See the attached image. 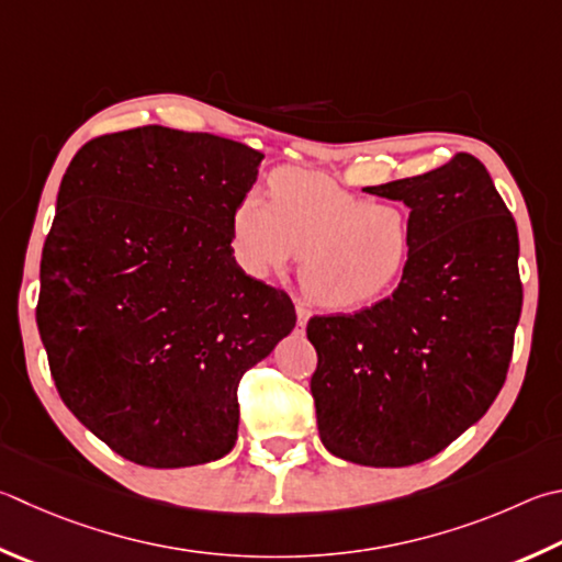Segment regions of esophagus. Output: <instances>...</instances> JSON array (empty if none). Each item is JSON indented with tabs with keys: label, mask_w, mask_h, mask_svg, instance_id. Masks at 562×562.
Returning a JSON list of instances; mask_svg holds the SVG:
<instances>
[{
	"label": "esophagus",
	"mask_w": 562,
	"mask_h": 562,
	"mask_svg": "<svg viewBox=\"0 0 562 562\" xmlns=\"http://www.w3.org/2000/svg\"><path fill=\"white\" fill-rule=\"evenodd\" d=\"M310 316H312V312L304 307V304H297V326H300V329H304V326H307Z\"/></svg>",
	"instance_id": "esophagus-1"
}]
</instances>
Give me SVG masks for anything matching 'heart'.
Listing matches in <instances>:
<instances>
[{
	"label": "heart",
	"mask_w": 562,
	"mask_h": 562,
	"mask_svg": "<svg viewBox=\"0 0 562 562\" xmlns=\"http://www.w3.org/2000/svg\"><path fill=\"white\" fill-rule=\"evenodd\" d=\"M231 238L255 278L302 255L304 294L326 310H356L401 282L415 252V223L397 203H373L312 171L278 169L270 201L258 191L243 193Z\"/></svg>",
	"instance_id": "b5f03b06"
}]
</instances>
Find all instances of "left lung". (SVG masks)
<instances>
[{
	"instance_id": "obj_1",
	"label": "left lung",
	"mask_w": 562,
	"mask_h": 562,
	"mask_svg": "<svg viewBox=\"0 0 562 562\" xmlns=\"http://www.w3.org/2000/svg\"><path fill=\"white\" fill-rule=\"evenodd\" d=\"M366 191L411 209L413 260L373 307L312 316L310 385L326 450L366 467H407L452 445L502 391L524 304L518 231L467 151Z\"/></svg>"
}]
</instances>
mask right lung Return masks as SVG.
<instances>
[{
  "label": "right lung",
  "instance_id": "obj_1",
  "mask_svg": "<svg viewBox=\"0 0 562 562\" xmlns=\"http://www.w3.org/2000/svg\"><path fill=\"white\" fill-rule=\"evenodd\" d=\"M262 151L145 125L86 142L41 252L36 324L60 401L142 467L206 464L238 440V383L297 322L243 272L231 216Z\"/></svg>",
  "mask_w": 562,
  "mask_h": 562
}]
</instances>
